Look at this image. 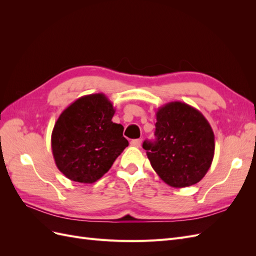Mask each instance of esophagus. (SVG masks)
Here are the masks:
<instances>
[{
    "mask_svg": "<svg viewBox=\"0 0 256 256\" xmlns=\"http://www.w3.org/2000/svg\"><path fill=\"white\" fill-rule=\"evenodd\" d=\"M131 146H134V147H140L142 144V140L141 138H136V140H132L130 142Z\"/></svg>",
    "mask_w": 256,
    "mask_h": 256,
    "instance_id": "1",
    "label": "esophagus"
}]
</instances>
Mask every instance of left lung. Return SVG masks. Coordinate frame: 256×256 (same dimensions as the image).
I'll list each match as a JSON object with an SVG mask.
<instances>
[{
  "mask_svg": "<svg viewBox=\"0 0 256 256\" xmlns=\"http://www.w3.org/2000/svg\"><path fill=\"white\" fill-rule=\"evenodd\" d=\"M156 118V140L143 143L154 172L174 188L196 184L206 175L214 156L210 124L196 108L182 102L158 108Z\"/></svg>",
  "mask_w": 256,
  "mask_h": 256,
  "instance_id": "obj_1",
  "label": "left lung"
}]
</instances>
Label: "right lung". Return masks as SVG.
Masks as SVG:
<instances>
[{"instance_id": "right-lung-1", "label": "right lung", "mask_w": 256, "mask_h": 256, "mask_svg": "<svg viewBox=\"0 0 256 256\" xmlns=\"http://www.w3.org/2000/svg\"><path fill=\"white\" fill-rule=\"evenodd\" d=\"M115 109L102 92L82 96L60 113L51 134L56 164L67 178L92 184L111 168L128 146Z\"/></svg>"}]
</instances>
